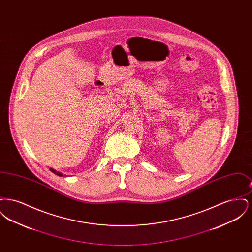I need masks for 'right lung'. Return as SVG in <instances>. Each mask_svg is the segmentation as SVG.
<instances>
[{
  "label": "right lung",
  "instance_id": "1",
  "mask_svg": "<svg viewBox=\"0 0 252 252\" xmlns=\"http://www.w3.org/2000/svg\"><path fill=\"white\" fill-rule=\"evenodd\" d=\"M53 173H55V174H57V175H59V176H62V174H60L59 172H57V171H55V170H53V169H50Z\"/></svg>",
  "mask_w": 252,
  "mask_h": 252
}]
</instances>
